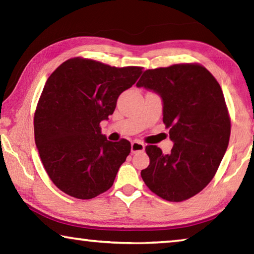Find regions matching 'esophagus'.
<instances>
[{"label":"esophagus","mask_w":254,"mask_h":254,"mask_svg":"<svg viewBox=\"0 0 254 254\" xmlns=\"http://www.w3.org/2000/svg\"><path fill=\"white\" fill-rule=\"evenodd\" d=\"M144 150V144L142 142H139V141H133L131 143V151L132 153L135 152H141Z\"/></svg>","instance_id":"1"}]
</instances>
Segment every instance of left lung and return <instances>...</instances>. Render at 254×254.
Segmentation results:
<instances>
[{
    "label": "left lung",
    "mask_w": 254,
    "mask_h": 254,
    "mask_svg": "<svg viewBox=\"0 0 254 254\" xmlns=\"http://www.w3.org/2000/svg\"><path fill=\"white\" fill-rule=\"evenodd\" d=\"M136 86L161 96L163 123L175 143L169 154L147 145L150 165L141 177L162 199L190 198L210 183L229 145L231 119L221 86L199 64L148 69Z\"/></svg>",
    "instance_id": "1"
}]
</instances>
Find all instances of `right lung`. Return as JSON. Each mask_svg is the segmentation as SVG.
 <instances>
[{
    "instance_id": "add662e5",
    "label": "right lung",
    "mask_w": 254,
    "mask_h": 254,
    "mask_svg": "<svg viewBox=\"0 0 254 254\" xmlns=\"http://www.w3.org/2000/svg\"><path fill=\"white\" fill-rule=\"evenodd\" d=\"M141 74L142 67L75 57L47 79L34 112V141L51 182L65 194L91 199L112 187L131 143L111 142L100 123Z\"/></svg>"
}]
</instances>
